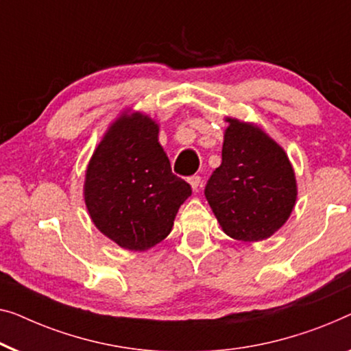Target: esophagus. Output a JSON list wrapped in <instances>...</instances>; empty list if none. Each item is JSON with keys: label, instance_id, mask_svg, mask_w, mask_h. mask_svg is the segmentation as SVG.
Wrapping results in <instances>:
<instances>
[{"label": "esophagus", "instance_id": "1", "mask_svg": "<svg viewBox=\"0 0 351 351\" xmlns=\"http://www.w3.org/2000/svg\"><path fill=\"white\" fill-rule=\"evenodd\" d=\"M188 182H190L193 191L199 190V186H201V177L199 176H191L190 179H188Z\"/></svg>", "mask_w": 351, "mask_h": 351}]
</instances>
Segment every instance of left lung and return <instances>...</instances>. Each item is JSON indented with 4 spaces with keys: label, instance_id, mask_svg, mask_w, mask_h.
Returning a JSON list of instances; mask_svg holds the SVG:
<instances>
[{
    "label": "left lung",
    "instance_id": "obj_1",
    "mask_svg": "<svg viewBox=\"0 0 351 351\" xmlns=\"http://www.w3.org/2000/svg\"><path fill=\"white\" fill-rule=\"evenodd\" d=\"M221 165L204 195L221 230L243 242L271 237L296 204L298 186L285 150L260 126L226 119Z\"/></svg>",
    "mask_w": 351,
    "mask_h": 351
}]
</instances>
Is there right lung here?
I'll return each mask as SVG.
<instances>
[{
    "label": "right lung",
    "mask_w": 351,
    "mask_h": 351,
    "mask_svg": "<svg viewBox=\"0 0 351 351\" xmlns=\"http://www.w3.org/2000/svg\"><path fill=\"white\" fill-rule=\"evenodd\" d=\"M158 131L149 115L123 112L106 131L85 174L91 221L131 252L149 250L167 237L191 195V186L172 174Z\"/></svg>",
    "instance_id": "add662e5"
}]
</instances>
